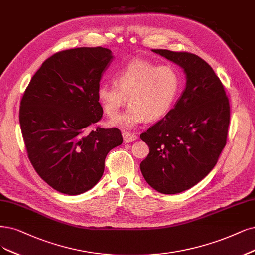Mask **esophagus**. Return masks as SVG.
<instances>
[{
  "label": "esophagus",
  "instance_id": "esophagus-1",
  "mask_svg": "<svg viewBox=\"0 0 255 255\" xmlns=\"http://www.w3.org/2000/svg\"><path fill=\"white\" fill-rule=\"evenodd\" d=\"M123 138H124L125 143H130V142H134V140H136L137 136L134 133L126 132V131H124V132H123Z\"/></svg>",
  "mask_w": 255,
  "mask_h": 255
}]
</instances>
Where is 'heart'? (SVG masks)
Masks as SVG:
<instances>
[{"mask_svg":"<svg viewBox=\"0 0 255 255\" xmlns=\"http://www.w3.org/2000/svg\"><path fill=\"white\" fill-rule=\"evenodd\" d=\"M116 83L101 84L97 98L103 112L114 117L127 97L130 106L113 118L109 125L132 129L146 120L157 121L173 108L181 91L182 80L178 71L170 65L157 66L144 60L129 62L115 74Z\"/></svg>","mask_w":255,"mask_h":255,"instance_id":"1","label":"heart"}]
</instances>
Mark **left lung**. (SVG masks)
I'll return each instance as SVG.
<instances>
[{"label":"left lung","mask_w":255,"mask_h":255,"mask_svg":"<svg viewBox=\"0 0 255 255\" xmlns=\"http://www.w3.org/2000/svg\"><path fill=\"white\" fill-rule=\"evenodd\" d=\"M152 51L181 66L187 82L170 112L140 134L149 154L139 167L153 189L175 194L201 182L218 162L227 143L230 105L221 80L200 56Z\"/></svg>","instance_id":"obj_1"}]
</instances>
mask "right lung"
<instances>
[{
    "instance_id": "add662e5",
    "label": "right lung",
    "mask_w": 255,
    "mask_h": 255,
    "mask_svg": "<svg viewBox=\"0 0 255 255\" xmlns=\"http://www.w3.org/2000/svg\"><path fill=\"white\" fill-rule=\"evenodd\" d=\"M112 59L103 47L56 52L24 92L18 117L28 158L61 193L91 189L104 173L108 152L123 143L118 128L94 126L103 116L97 90Z\"/></svg>"
}]
</instances>
